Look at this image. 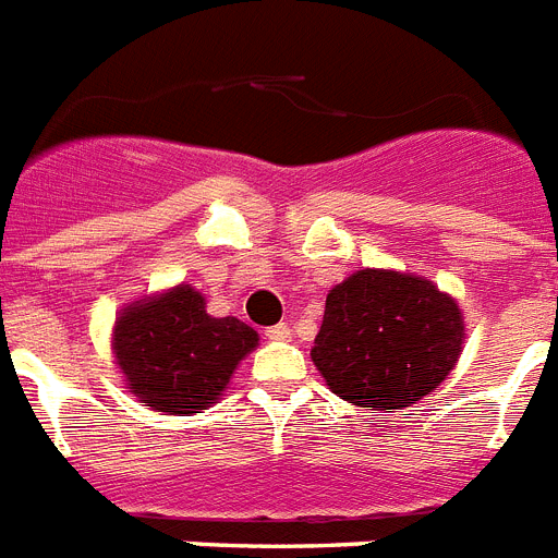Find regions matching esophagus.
I'll return each instance as SVG.
<instances>
[{
  "instance_id": "esophagus-1",
  "label": "esophagus",
  "mask_w": 558,
  "mask_h": 558,
  "mask_svg": "<svg viewBox=\"0 0 558 558\" xmlns=\"http://www.w3.org/2000/svg\"><path fill=\"white\" fill-rule=\"evenodd\" d=\"M265 335H268V340H290V338H293V332H290L288 324H276V327H268V329H265Z\"/></svg>"
}]
</instances>
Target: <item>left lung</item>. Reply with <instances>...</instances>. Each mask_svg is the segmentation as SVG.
<instances>
[{
    "label": "left lung",
    "mask_w": 558,
    "mask_h": 558,
    "mask_svg": "<svg viewBox=\"0 0 558 558\" xmlns=\"http://www.w3.org/2000/svg\"><path fill=\"white\" fill-rule=\"evenodd\" d=\"M463 338L461 307L427 276L363 268L327 293L310 357L340 399L397 413L445 383Z\"/></svg>",
    "instance_id": "left-lung-1"
}]
</instances>
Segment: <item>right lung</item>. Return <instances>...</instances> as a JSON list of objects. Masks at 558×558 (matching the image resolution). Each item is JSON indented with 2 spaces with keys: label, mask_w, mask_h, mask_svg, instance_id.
<instances>
[{
  "label": "right lung",
  "mask_w": 558,
  "mask_h": 558,
  "mask_svg": "<svg viewBox=\"0 0 558 558\" xmlns=\"http://www.w3.org/2000/svg\"><path fill=\"white\" fill-rule=\"evenodd\" d=\"M256 343L254 327L234 315L211 318L204 293L184 282L125 304L111 332L125 388L165 416H192L215 405Z\"/></svg>",
  "instance_id": "obj_1"
}]
</instances>
